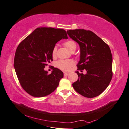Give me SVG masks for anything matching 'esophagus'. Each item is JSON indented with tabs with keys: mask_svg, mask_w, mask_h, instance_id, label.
<instances>
[{
	"mask_svg": "<svg viewBox=\"0 0 129 129\" xmlns=\"http://www.w3.org/2000/svg\"><path fill=\"white\" fill-rule=\"evenodd\" d=\"M64 76H68V75L69 74V73H64Z\"/></svg>",
	"mask_w": 129,
	"mask_h": 129,
	"instance_id": "1",
	"label": "esophagus"
}]
</instances>
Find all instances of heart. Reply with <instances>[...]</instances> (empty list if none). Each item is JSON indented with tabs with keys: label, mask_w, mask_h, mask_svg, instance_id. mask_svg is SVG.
Instances as JSON below:
<instances>
[{
	"label": "heart",
	"mask_w": 129,
	"mask_h": 129,
	"mask_svg": "<svg viewBox=\"0 0 129 129\" xmlns=\"http://www.w3.org/2000/svg\"><path fill=\"white\" fill-rule=\"evenodd\" d=\"M64 46L66 47L70 51H75L76 49V44L75 42L73 40H68L64 43ZM57 48L56 46L54 47L52 50V56L53 57L56 56ZM75 64V62L73 60H61L57 62L56 65L59 69L65 71H69L71 67L74 66Z\"/></svg>",
	"instance_id": "1"
}]
</instances>
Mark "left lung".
Listing matches in <instances>:
<instances>
[{
	"label": "left lung",
	"instance_id": "8db88e82",
	"mask_svg": "<svg viewBox=\"0 0 129 129\" xmlns=\"http://www.w3.org/2000/svg\"><path fill=\"white\" fill-rule=\"evenodd\" d=\"M70 38L80 46L78 70L85 69V74L76 72L78 80L72 85L85 97L92 98L101 94L110 84L113 73V57L108 45L94 33L85 29L67 30Z\"/></svg>",
	"mask_w": 129,
	"mask_h": 129
}]
</instances>
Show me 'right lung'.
Wrapping results in <instances>:
<instances>
[{"label":"right lung","mask_w":129,"mask_h":129,"mask_svg":"<svg viewBox=\"0 0 129 129\" xmlns=\"http://www.w3.org/2000/svg\"><path fill=\"white\" fill-rule=\"evenodd\" d=\"M68 38L62 29L38 28L18 45L14 67L21 86L29 94L45 96L58 86L64 74L54 68L49 74L44 68L53 61L52 50L57 42Z\"/></svg>","instance_id":"1"}]
</instances>
